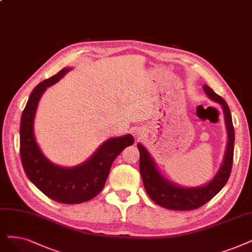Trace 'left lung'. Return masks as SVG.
<instances>
[{
    "instance_id": "8db88e82",
    "label": "left lung",
    "mask_w": 252,
    "mask_h": 252,
    "mask_svg": "<svg viewBox=\"0 0 252 252\" xmlns=\"http://www.w3.org/2000/svg\"><path fill=\"white\" fill-rule=\"evenodd\" d=\"M203 89L210 99L222 106L227 130V146L223 162L212 181L205 186L194 188L176 186L158 172L155 162L146 148L137 144L139 150V172L147 193L157 205L169 210L187 211L202 207L223 188L230 176L235 144V130L230 110L225 100L217 95L210 87L204 86Z\"/></svg>"
}]
</instances>
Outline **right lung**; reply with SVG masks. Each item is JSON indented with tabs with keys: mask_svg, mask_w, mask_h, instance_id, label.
Segmentation results:
<instances>
[{
	"mask_svg": "<svg viewBox=\"0 0 252 252\" xmlns=\"http://www.w3.org/2000/svg\"><path fill=\"white\" fill-rule=\"evenodd\" d=\"M69 68L40 83L31 93L21 120V159L30 181L42 192L62 204H80L95 197L105 185L110 166L122 151L134 143L131 134L109 138L94 155L74 167L58 166L42 154L34 136V117L39 99L47 87L62 78Z\"/></svg>",
	"mask_w": 252,
	"mask_h": 252,
	"instance_id": "obj_1",
	"label": "right lung"
}]
</instances>
